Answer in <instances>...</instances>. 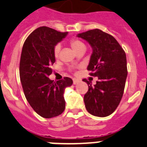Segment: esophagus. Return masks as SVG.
Here are the masks:
<instances>
[{"label":"esophagus","mask_w":147,"mask_h":147,"mask_svg":"<svg viewBox=\"0 0 147 147\" xmlns=\"http://www.w3.org/2000/svg\"><path fill=\"white\" fill-rule=\"evenodd\" d=\"M73 82H74V85H76V84H78L79 82H80V80H77V79H73Z\"/></svg>","instance_id":"esophagus-1"}]
</instances>
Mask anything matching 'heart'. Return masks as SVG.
Returning a JSON list of instances; mask_svg holds the SVG:
<instances>
[{"label":"heart","mask_w":147,"mask_h":147,"mask_svg":"<svg viewBox=\"0 0 147 147\" xmlns=\"http://www.w3.org/2000/svg\"><path fill=\"white\" fill-rule=\"evenodd\" d=\"M70 45L76 53L82 51V50H86L85 44L82 41H80V39H77V38H72L70 41ZM60 50H61V46H60L59 44H57L53 48V55H54V57L56 59H58L59 56Z\"/></svg>","instance_id":"1"}]
</instances>
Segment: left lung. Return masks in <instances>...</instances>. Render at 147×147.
<instances>
[{
    "label": "left lung",
    "instance_id": "8db88e82",
    "mask_svg": "<svg viewBox=\"0 0 147 147\" xmlns=\"http://www.w3.org/2000/svg\"><path fill=\"white\" fill-rule=\"evenodd\" d=\"M87 41L93 49L88 71L97 76L98 81L91 86L86 79L88 91L84 95L87 111L96 117H106L118 106L123 94L127 77L125 51L115 38L99 29L77 35Z\"/></svg>",
    "mask_w": 147,
    "mask_h": 147
}]
</instances>
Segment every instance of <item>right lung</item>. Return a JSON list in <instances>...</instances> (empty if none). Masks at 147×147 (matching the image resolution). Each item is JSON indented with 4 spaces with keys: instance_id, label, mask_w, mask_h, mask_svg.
Instances as JSON below:
<instances>
[{
    "instance_id": "right-lung-1",
    "label": "right lung",
    "mask_w": 147,
    "mask_h": 147,
    "mask_svg": "<svg viewBox=\"0 0 147 147\" xmlns=\"http://www.w3.org/2000/svg\"><path fill=\"white\" fill-rule=\"evenodd\" d=\"M67 35L47 27L35 30L22 47L19 72L25 97L38 115L45 118L59 116L65 109L64 91L71 86L69 77L53 82L48 76L56 59L53 48Z\"/></svg>"
}]
</instances>
